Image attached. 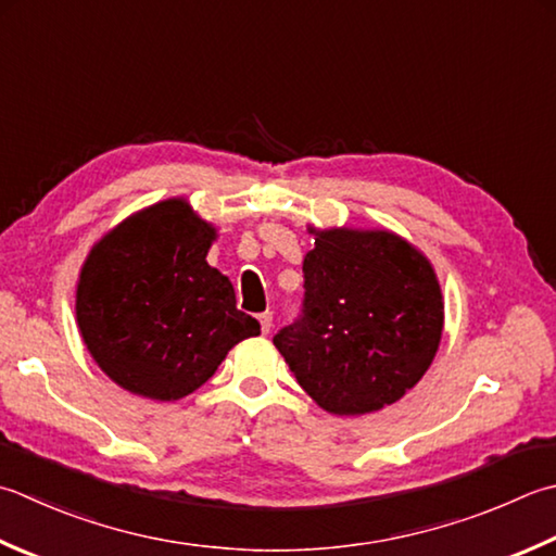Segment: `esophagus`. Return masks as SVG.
<instances>
[{"label":"esophagus","mask_w":556,"mask_h":556,"mask_svg":"<svg viewBox=\"0 0 556 556\" xmlns=\"http://www.w3.org/2000/svg\"><path fill=\"white\" fill-rule=\"evenodd\" d=\"M257 320H260V330H263V334H267L271 330V313L269 311L260 313Z\"/></svg>","instance_id":"esophagus-1"}]
</instances>
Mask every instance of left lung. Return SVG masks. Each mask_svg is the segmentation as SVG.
Segmentation results:
<instances>
[{"instance_id": "1", "label": "left lung", "mask_w": 556, "mask_h": 556, "mask_svg": "<svg viewBox=\"0 0 556 556\" xmlns=\"http://www.w3.org/2000/svg\"><path fill=\"white\" fill-rule=\"evenodd\" d=\"M303 311L275 334L299 386L340 417L393 405L427 374L443 332L431 263L393 231L308 228Z\"/></svg>"}]
</instances>
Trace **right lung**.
I'll use <instances>...</instances> for the list:
<instances>
[{
	"label": "right lung",
	"instance_id": "right-lung-1",
	"mask_svg": "<svg viewBox=\"0 0 556 556\" xmlns=\"http://www.w3.org/2000/svg\"><path fill=\"white\" fill-rule=\"evenodd\" d=\"M216 228L188 200L151 204L98 241L76 285L86 350L119 388L180 400L214 376L228 350L260 334L233 285L206 263Z\"/></svg>",
	"mask_w": 556,
	"mask_h": 556
}]
</instances>
